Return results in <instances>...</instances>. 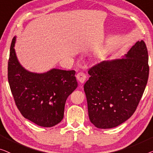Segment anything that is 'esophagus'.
Instances as JSON below:
<instances>
[{"mask_svg":"<svg viewBox=\"0 0 153 153\" xmlns=\"http://www.w3.org/2000/svg\"><path fill=\"white\" fill-rule=\"evenodd\" d=\"M76 77H77V79H78V81L79 82L84 83L85 82L87 76H86V75L84 74L83 72H79L78 74L76 75Z\"/></svg>","mask_w":153,"mask_h":153,"instance_id":"esophagus-1","label":"esophagus"}]
</instances>
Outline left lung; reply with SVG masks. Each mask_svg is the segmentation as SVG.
<instances>
[{
    "label": "left lung",
    "instance_id": "1",
    "mask_svg": "<svg viewBox=\"0 0 153 153\" xmlns=\"http://www.w3.org/2000/svg\"><path fill=\"white\" fill-rule=\"evenodd\" d=\"M126 57L101 62L88 71L84 90L90 121L96 128L123 123L134 113L143 96L149 76L145 42H137Z\"/></svg>",
    "mask_w": 153,
    "mask_h": 153
}]
</instances>
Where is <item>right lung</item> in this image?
<instances>
[{
	"instance_id": "add662e5",
	"label": "right lung",
	"mask_w": 153,
	"mask_h": 153,
	"mask_svg": "<svg viewBox=\"0 0 153 153\" xmlns=\"http://www.w3.org/2000/svg\"><path fill=\"white\" fill-rule=\"evenodd\" d=\"M13 38L8 60V82L17 108L25 119L50 128L63 119L68 96L76 89V71L53 69L34 74L23 68L17 59Z\"/></svg>"
}]
</instances>
